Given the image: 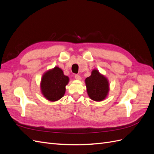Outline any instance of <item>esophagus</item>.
I'll return each mask as SVG.
<instances>
[{
  "mask_svg": "<svg viewBox=\"0 0 154 154\" xmlns=\"http://www.w3.org/2000/svg\"><path fill=\"white\" fill-rule=\"evenodd\" d=\"M74 78H75V79L77 80H82V78L80 77V75H78V74H76L75 76H74Z\"/></svg>",
  "mask_w": 154,
  "mask_h": 154,
  "instance_id": "esophagus-1",
  "label": "esophagus"
}]
</instances>
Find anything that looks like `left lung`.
Listing matches in <instances>:
<instances>
[{
	"label": "left lung",
	"instance_id": "left-lung-1",
	"mask_svg": "<svg viewBox=\"0 0 154 154\" xmlns=\"http://www.w3.org/2000/svg\"><path fill=\"white\" fill-rule=\"evenodd\" d=\"M88 96L92 100L101 101L108 96L110 90L108 79L97 69H93L91 75L85 79Z\"/></svg>",
	"mask_w": 154,
	"mask_h": 154
}]
</instances>
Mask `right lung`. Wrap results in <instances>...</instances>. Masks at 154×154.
I'll use <instances>...</instances> for the list:
<instances>
[{
  "mask_svg": "<svg viewBox=\"0 0 154 154\" xmlns=\"http://www.w3.org/2000/svg\"><path fill=\"white\" fill-rule=\"evenodd\" d=\"M69 82V78L65 75L61 69L56 66L42 75L40 82L42 94L46 100L57 101L64 96Z\"/></svg>",
  "mask_w": 154,
  "mask_h": 154,
  "instance_id": "right-lung-1",
  "label": "right lung"
}]
</instances>
